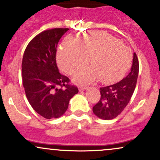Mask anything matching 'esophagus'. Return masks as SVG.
Instances as JSON below:
<instances>
[{"mask_svg":"<svg viewBox=\"0 0 160 160\" xmlns=\"http://www.w3.org/2000/svg\"><path fill=\"white\" fill-rule=\"evenodd\" d=\"M88 88V87H87V86H79V90H80V91H82V90H87V89Z\"/></svg>","mask_w":160,"mask_h":160,"instance_id":"1","label":"esophagus"}]
</instances>
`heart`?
Wrapping results in <instances>:
<instances>
[{
    "instance_id": "obj_1",
    "label": "heart",
    "mask_w": 160,
    "mask_h": 160,
    "mask_svg": "<svg viewBox=\"0 0 160 160\" xmlns=\"http://www.w3.org/2000/svg\"><path fill=\"white\" fill-rule=\"evenodd\" d=\"M91 67L80 70L73 76L77 83H90L99 78L102 83L120 79L128 70L132 62L129 48L117 38L102 31L86 33L76 40L67 38L58 53L60 68L73 73L88 63Z\"/></svg>"
}]
</instances>
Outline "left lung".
Here are the masks:
<instances>
[{
	"label": "left lung",
	"mask_w": 160,
	"mask_h": 160,
	"mask_svg": "<svg viewBox=\"0 0 160 160\" xmlns=\"http://www.w3.org/2000/svg\"><path fill=\"white\" fill-rule=\"evenodd\" d=\"M139 61L133 53L130 72L117 83L100 88V99L93 107V113L99 118L110 120L116 118L129 103L137 85Z\"/></svg>",
	"instance_id": "obj_1"
}]
</instances>
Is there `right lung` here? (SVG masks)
<instances>
[{"mask_svg": "<svg viewBox=\"0 0 160 160\" xmlns=\"http://www.w3.org/2000/svg\"><path fill=\"white\" fill-rule=\"evenodd\" d=\"M68 30L54 28L41 32L28 43L23 56L22 79L27 98L32 108L48 120L63 115L70 99L78 93L77 87L68 84V77L59 72L56 63L58 43Z\"/></svg>", "mask_w": 160, "mask_h": 160, "instance_id": "1", "label": "right lung"}]
</instances>
